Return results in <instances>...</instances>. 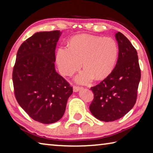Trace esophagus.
<instances>
[{
  "label": "esophagus",
  "instance_id": "esophagus-1",
  "mask_svg": "<svg viewBox=\"0 0 153 153\" xmlns=\"http://www.w3.org/2000/svg\"><path fill=\"white\" fill-rule=\"evenodd\" d=\"M82 88L81 87H79V86H74V88H73V89H74V92H78L79 90L81 89Z\"/></svg>",
  "mask_w": 153,
  "mask_h": 153
}]
</instances>
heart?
Masks as SVG:
<instances>
[{
    "mask_svg": "<svg viewBox=\"0 0 153 153\" xmlns=\"http://www.w3.org/2000/svg\"><path fill=\"white\" fill-rule=\"evenodd\" d=\"M118 46L111 37L88 34L76 36L68 43V48H60L56 56V63L64 76H72L81 67L84 69L76 77L77 82L85 84L95 77L105 78L117 62Z\"/></svg>",
    "mask_w": 153,
    "mask_h": 153,
    "instance_id": "1",
    "label": "heart"
}]
</instances>
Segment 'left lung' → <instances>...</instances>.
<instances>
[{"instance_id":"1","label":"left lung","mask_w":153,"mask_h":153,"mask_svg":"<svg viewBox=\"0 0 153 153\" xmlns=\"http://www.w3.org/2000/svg\"><path fill=\"white\" fill-rule=\"evenodd\" d=\"M119 54L115 68L104 80L91 88L94 99L90 111L98 120L108 122L123 117L135 105L140 80L137 51L123 33H115Z\"/></svg>"}]
</instances>
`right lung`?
Listing matches in <instances>:
<instances>
[{"label":"right lung","mask_w":153,"mask_h":153,"mask_svg":"<svg viewBox=\"0 0 153 153\" xmlns=\"http://www.w3.org/2000/svg\"><path fill=\"white\" fill-rule=\"evenodd\" d=\"M62 32L34 33L17 51L13 71L15 98L30 117L38 122L58 121L73 93L70 85L55 70V49Z\"/></svg>","instance_id":"right-lung-1"}]
</instances>
